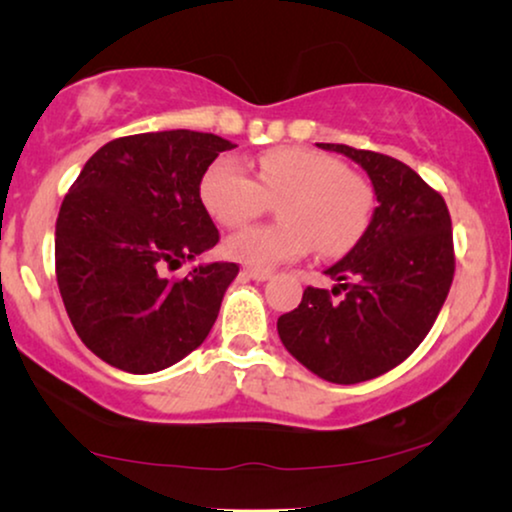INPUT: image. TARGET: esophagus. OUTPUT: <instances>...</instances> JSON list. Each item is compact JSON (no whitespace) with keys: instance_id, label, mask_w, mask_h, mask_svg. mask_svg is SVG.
I'll return each mask as SVG.
<instances>
[{"instance_id":"esophagus-1","label":"esophagus","mask_w":512,"mask_h":512,"mask_svg":"<svg viewBox=\"0 0 512 512\" xmlns=\"http://www.w3.org/2000/svg\"><path fill=\"white\" fill-rule=\"evenodd\" d=\"M242 275L254 279V282H268V279L272 277V272L270 270H251V268H247L242 272Z\"/></svg>"}]
</instances>
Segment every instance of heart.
<instances>
[{
    "label": "heart",
    "mask_w": 512,
    "mask_h": 512,
    "mask_svg": "<svg viewBox=\"0 0 512 512\" xmlns=\"http://www.w3.org/2000/svg\"><path fill=\"white\" fill-rule=\"evenodd\" d=\"M279 205V226H254L230 235L223 254L254 270L303 258L319 244L321 254L342 256L370 226L373 191L342 160L312 149L279 146L258 158L256 177L233 158H219L200 181V200L214 221L240 228Z\"/></svg>",
    "instance_id": "obj_1"
}]
</instances>
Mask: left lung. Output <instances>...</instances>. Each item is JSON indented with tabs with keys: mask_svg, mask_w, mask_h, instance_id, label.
<instances>
[{
	"mask_svg": "<svg viewBox=\"0 0 512 512\" xmlns=\"http://www.w3.org/2000/svg\"><path fill=\"white\" fill-rule=\"evenodd\" d=\"M366 170L377 207L349 254L326 270L333 293L307 286L277 319L291 356L321 380L356 384L389 373L431 331L454 277L452 221L443 195L384 153L319 144ZM343 293L342 299L333 295Z\"/></svg>",
	"mask_w": 512,
	"mask_h": 512,
	"instance_id": "left-lung-1",
	"label": "left lung"
}]
</instances>
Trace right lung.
I'll list each match as a JSON object with an SVG mask.
<instances>
[{"instance_id": "1", "label": "right lung", "mask_w": 512, "mask_h": 512, "mask_svg": "<svg viewBox=\"0 0 512 512\" xmlns=\"http://www.w3.org/2000/svg\"><path fill=\"white\" fill-rule=\"evenodd\" d=\"M233 142L212 132L118 137L83 165L55 223L62 303L90 352L125 373L174 366L219 317L237 263H202L184 279L165 265L195 261L219 242L200 181Z\"/></svg>"}]
</instances>
